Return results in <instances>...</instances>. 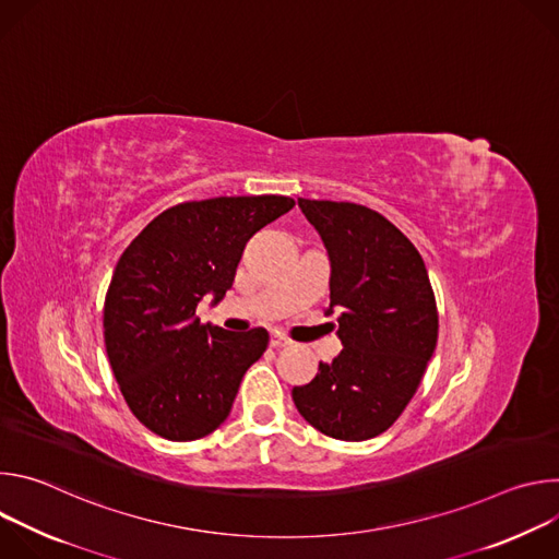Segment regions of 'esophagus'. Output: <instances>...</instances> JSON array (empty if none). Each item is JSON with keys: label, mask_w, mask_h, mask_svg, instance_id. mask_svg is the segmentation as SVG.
I'll return each mask as SVG.
<instances>
[{"label": "esophagus", "mask_w": 559, "mask_h": 559, "mask_svg": "<svg viewBox=\"0 0 559 559\" xmlns=\"http://www.w3.org/2000/svg\"><path fill=\"white\" fill-rule=\"evenodd\" d=\"M270 345H272L274 349H281V347H289V345H292V341H289V338H285V336H281V334H272Z\"/></svg>", "instance_id": "obj_1"}]
</instances>
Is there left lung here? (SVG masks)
Listing matches in <instances>:
<instances>
[{
  "label": "left lung",
  "instance_id": "1",
  "mask_svg": "<svg viewBox=\"0 0 559 559\" xmlns=\"http://www.w3.org/2000/svg\"><path fill=\"white\" fill-rule=\"evenodd\" d=\"M328 248L330 313L341 309L343 352L292 389L321 433L360 442L386 431L414 397L438 343V309L423 257L382 214L298 199Z\"/></svg>",
  "mask_w": 559,
  "mask_h": 559
}]
</instances>
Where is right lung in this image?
Listing matches in <instances>:
<instances>
[{"label":"right lung","mask_w":559,"mask_h":559,"mask_svg":"<svg viewBox=\"0 0 559 559\" xmlns=\"http://www.w3.org/2000/svg\"><path fill=\"white\" fill-rule=\"evenodd\" d=\"M292 207L278 194L179 203L121 254L104 305L106 352L130 412L152 433L190 442L229 416L270 334L201 325L197 305L225 296L246 243Z\"/></svg>","instance_id":"add662e5"}]
</instances>
